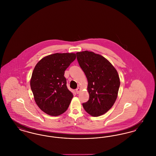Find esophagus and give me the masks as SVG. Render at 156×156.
<instances>
[{
	"label": "esophagus",
	"mask_w": 156,
	"mask_h": 156,
	"mask_svg": "<svg viewBox=\"0 0 156 156\" xmlns=\"http://www.w3.org/2000/svg\"><path fill=\"white\" fill-rule=\"evenodd\" d=\"M80 90H81V89L80 88H77L76 89V94H79L80 93Z\"/></svg>",
	"instance_id": "34e87169"
}]
</instances>
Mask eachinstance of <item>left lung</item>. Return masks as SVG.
Here are the masks:
<instances>
[{
	"mask_svg": "<svg viewBox=\"0 0 156 156\" xmlns=\"http://www.w3.org/2000/svg\"><path fill=\"white\" fill-rule=\"evenodd\" d=\"M78 64L88 80L89 100L82 105L97 117L108 111L115 104L120 87L117 71L101 55L88 51L76 53Z\"/></svg>",
	"mask_w": 156,
	"mask_h": 156,
	"instance_id": "8db88e82",
	"label": "left lung"
}]
</instances>
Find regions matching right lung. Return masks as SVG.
Listing matches in <instances>:
<instances>
[{"label": "right lung", "mask_w": 156, "mask_h": 156, "mask_svg": "<svg viewBox=\"0 0 156 156\" xmlns=\"http://www.w3.org/2000/svg\"><path fill=\"white\" fill-rule=\"evenodd\" d=\"M75 58L74 53H55L42 58L34 68L30 87L38 106L45 113L57 116L67 111L73 94L67 88L64 73Z\"/></svg>", "instance_id": "1"}]
</instances>
